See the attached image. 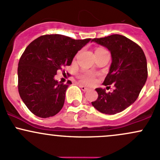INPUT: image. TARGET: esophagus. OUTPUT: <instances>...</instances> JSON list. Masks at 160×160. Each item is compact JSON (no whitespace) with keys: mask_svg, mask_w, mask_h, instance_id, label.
<instances>
[{"mask_svg":"<svg viewBox=\"0 0 160 160\" xmlns=\"http://www.w3.org/2000/svg\"><path fill=\"white\" fill-rule=\"evenodd\" d=\"M79 87H80V89H81L83 92H87V91L88 90V88L86 87H84V86H83V85H79Z\"/></svg>","mask_w":160,"mask_h":160,"instance_id":"esophagus-1","label":"esophagus"}]
</instances>
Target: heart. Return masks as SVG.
I'll return each mask as SVG.
<instances>
[{
	"instance_id": "b5f03b06",
	"label": "heart",
	"mask_w": 160,
	"mask_h": 160,
	"mask_svg": "<svg viewBox=\"0 0 160 160\" xmlns=\"http://www.w3.org/2000/svg\"><path fill=\"white\" fill-rule=\"evenodd\" d=\"M97 50H104V49L102 48H99ZM96 50V51H97ZM80 79H81V81L83 83H93L94 81V77L92 73H84L82 75H80Z\"/></svg>"
}]
</instances>
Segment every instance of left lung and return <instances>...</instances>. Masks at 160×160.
I'll list each match as a JSON object with an SVG mask.
<instances>
[{
	"label": "left lung",
	"instance_id": "8db88e82",
	"mask_svg": "<svg viewBox=\"0 0 160 160\" xmlns=\"http://www.w3.org/2000/svg\"><path fill=\"white\" fill-rule=\"evenodd\" d=\"M111 53L112 64L103 85L113 84V92L96 88L98 99L92 102L98 111L115 115L124 111L138 99L147 79V64L144 52L138 45L122 35L93 38Z\"/></svg>",
	"mask_w": 160,
	"mask_h": 160
}]
</instances>
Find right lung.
<instances>
[{
  "label": "right lung",
  "instance_id": "1",
  "mask_svg": "<svg viewBox=\"0 0 160 160\" xmlns=\"http://www.w3.org/2000/svg\"><path fill=\"white\" fill-rule=\"evenodd\" d=\"M91 40L45 35L26 47L18 64V90L32 113L45 118L61 111L71 81L64 84L56 80L54 76L64 66L71 65L78 51Z\"/></svg>",
  "mask_w": 160,
  "mask_h": 160
}]
</instances>
